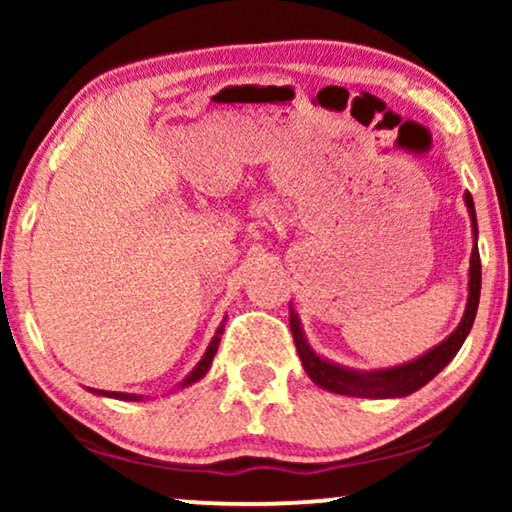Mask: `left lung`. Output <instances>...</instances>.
Masks as SVG:
<instances>
[{
  "instance_id": "1",
  "label": "left lung",
  "mask_w": 512,
  "mask_h": 512,
  "mask_svg": "<svg viewBox=\"0 0 512 512\" xmlns=\"http://www.w3.org/2000/svg\"><path fill=\"white\" fill-rule=\"evenodd\" d=\"M466 207H468V214H471L475 235H478V223H475V207H473L471 193H466ZM468 277H471L468 279V305H466L464 319H461V324L457 326V331H454L447 340L440 342L438 347H433L431 352L419 356V359L398 368L375 370V373H354V370L333 366V363H328L321 359V356L314 354L312 349L307 347L303 331H300L298 314L291 310L293 342H296V352L300 356V361H303L307 375H310L319 387H324L328 391H335V394H345V396H359V398L408 396L419 387H424L426 382L433 380V377H436L440 370L454 359V354H457L459 347L464 345L468 331L473 328L475 312H478V303H480V279H482L478 244H475L471 254V270H468Z\"/></svg>"
}]
</instances>
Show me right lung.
Returning a JSON list of instances; mask_svg holds the SVG:
<instances>
[{
    "mask_svg": "<svg viewBox=\"0 0 512 512\" xmlns=\"http://www.w3.org/2000/svg\"><path fill=\"white\" fill-rule=\"evenodd\" d=\"M221 333H223V324L219 326V331H216V335L212 338V342H209V347H207V352H205V356H202V361L198 363V366H195V370L191 375L186 377V382L181 384V387H186V384H193V382H198L202 375L207 373V368H209V363H212V359H214V354H216V349H219V342H221ZM95 394H102V396H111V398H121V401H139L137 396H132V394H121V391H100V389H93Z\"/></svg>",
    "mask_w": 512,
    "mask_h": 512,
    "instance_id": "obj_1",
    "label": "right lung"
}]
</instances>
